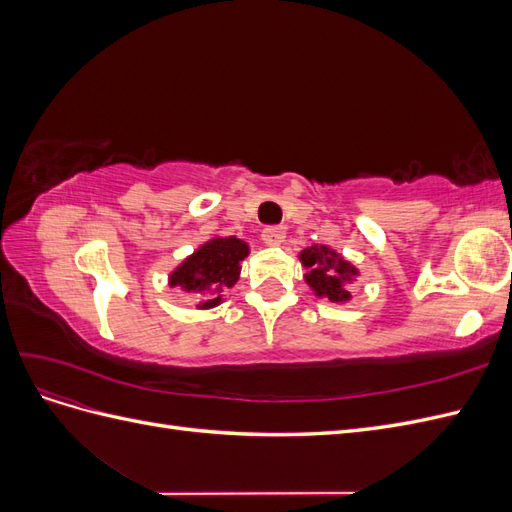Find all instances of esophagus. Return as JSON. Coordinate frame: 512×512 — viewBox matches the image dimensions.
<instances>
[{
  "label": "esophagus",
  "mask_w": 512,
  "mask_h": 512,
  "mask_svg": "<svg viewBox=\"0 0 512 512\" xmlns=\"http://www.w3.org/2000/svg\"><path fill=\"white\" fill-rule=\"evenodd\" d=\"M286 237V230L284 226H267L265 230H262V241H265L267 245H280Z\"/></svg>",
  "instance_id": "obj_1"
}]
</instances>
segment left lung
<instances>
[{"label": "left lung", "mask_w": 512, "mask_h": 512, "mask_svg": "<svg viewBox=\"0 0 512 512\" xmlns=\"http://www.w3.org/2000/svg\"><path fill=\"white\" fill-rule=\"evenodd\" d=\"M301 260L309 269V273H305V282L314 288L318 297H327L333 303L350 299L348 286L359 273L350 262L339 258L327 245L307 247L301 252Z\"/></svg>", "instance_id": "obj_1"}]
</instances>
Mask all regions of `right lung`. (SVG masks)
I'll return each instance as SVG.
<instances>
[{"instance_id":"right-lung-1","label":"right lung","mask_w":512,"mask_h":512,"mask_svg":"<svg viewBox=\"0 0 512 512\" xmlns=\"http://www.w3.org/2000/svg\"><path fill=\"white\" fill-rule=\"evenodd\" d=\"M247 252V243L237 237L211 239L170 273V286L192 292L203 309L220 305L222 292L237 284Z\"/></svg>"}]
</instances>
